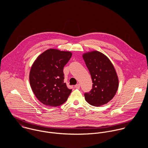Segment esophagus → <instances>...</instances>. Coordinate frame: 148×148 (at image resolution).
Listing matches in <instances>:
<instances>
[{
    "label": "esophagus",
    "mask_w": 148,
    "mask_h": 148,
    "mask_svg": "<svg viewBox=\"0 0 148 148\" xmlns=\"http://www.w3.org/2000/svg\"><path fill=\"white\" fill-rule=\"evenodd\" d=\"M80 85L79 84H76L75 86V88L76 89H80Z\"/></svg>",
    "instance_id": "esophagus-1"
}]
</instances>
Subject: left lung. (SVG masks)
Returning a JSON list of instances; mask_svg holds the SVG:
<instances>
[{
  "label": "left lung",
  "mask_w": 148,
  "mask_h": 148,
  "mask_svg": "<svg viewBox=\"0 0 148 148\" xmlns=\"http://www.w3.org/2000/svg\"><path fill=\"white\" fill-rule=\"evenodd\" d=\"M82 56L93 83L92 90L85 93V99L91 106L105 105L114 97L119 85L114 65L106 55L97 51L85 52Z\"/></svg>",
  "instance_id": "left-lung-1"
}]
</instances>
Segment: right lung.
<instances>
[{
  "instance_id": "1",
  "label": "right lung",
  "mask_w": 148,
  "mask_h": 148,
  "mask_svg": "<svg viewBox=\"0 0 148 148\" xmlns=\"http://www.w3.org/2000/svg\"><path fill=\"white\" fill-rule=\"evenodd\" d=\"M72 53L50 48L41 53L30 69L29 79L36 98L43 104L58 106L68 99L72 89L64 83L63 68Z\"/></svg>"
}]
</instances>
